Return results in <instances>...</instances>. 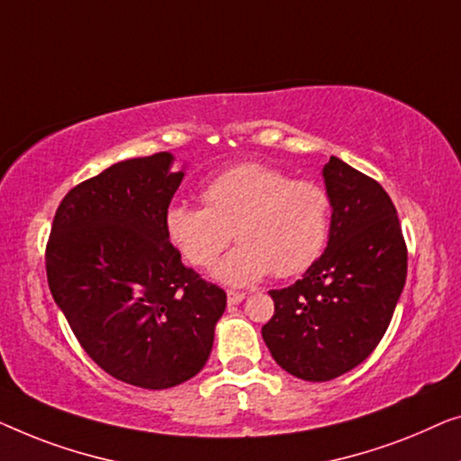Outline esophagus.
I'll use <instances>...</instances> for the list:
<instances>
[{"label":"esophagus","instance_id":"esophagus-1","mask_svg":"<svg viewBox=\"0 0 461 461\" xmlns=\"http://www.w3.org/2000/svg\"><path fill=\"white\" fill-rule=\"evenodd\" d=\"M246 298V294L244 293H236V290H230L228 293V303L230 304H238V303H242Z\"/></svg>","mask_w":461,"mask_h":461}]
</instances>
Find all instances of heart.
Instances as JSON below:
<instances>
[{
  "instance_id": "b5f03b06",
  "label": "heart",
  "mask_w": 461,
  "mask_h": 461,
  "mask_svg": "<svg viewBox=\"0 0 461 461\" xmlns=\"http://www.w3.org/2000/svg\"><path fill=\"white\" fill-rule=\"evenodd\" d=\"M204 209L171 204L165 230L192 267L209 269L236 236V246L219 263L217 280L250 286L274 271L301 276L326 250L332 231V196L317 181L293 179L263 163L230 167L206 181Z\"/></svg>"
}]
</instances>
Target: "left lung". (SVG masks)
Masks as SVG:
<instances>
[{
    "mask_svg": "<svg viewBox=\"0 0 461 461\" xmlns=\"http://www.w3.org/2000/svg\"><path fill=\"white\" fill-rule=\"evenodd\" d=\"M332 231L323 255L293 286L271 290L276 311L261 334L277 366L326 382L378 347L407 277V246L378 181L330 157Z\"/></svg>",
    "mask_w": 461,
    "mask_h": 461,
    "instance_id": "8db88e82",
    "label": "left lung"
}]
</instances>
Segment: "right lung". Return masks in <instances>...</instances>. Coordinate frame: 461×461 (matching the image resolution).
Returning <instances> with one entry per match:
<instances>
[{
  "label": "right lung",
  "mask_w": 461,
  "mask_h": 461,
  "mask_svg": "<svg viewBox=\"0 0 461 461\" xmlns=\"http://www.w3.org/2000/svg\"><path fill=\"white\" fill-rule=\"evenodd\" d=\"M171 163L158 152L81 181L62 198L45 246L51 296L83 351L113 378L152 391L204 367L228 303L167 236L184 179Z\"/></svg>",
  "instance_id": "1"
}]
</instances>
